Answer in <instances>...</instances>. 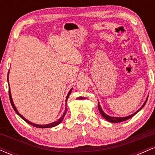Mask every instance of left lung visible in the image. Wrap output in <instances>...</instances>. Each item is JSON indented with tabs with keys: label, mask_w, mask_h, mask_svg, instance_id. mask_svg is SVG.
<instances>
[{
	"label": "left lung",
	"mask_w": 155,
	"mask_h": 155,
	"mask_svg": "<svg viewBox=\"0 0 155 155\" xmlns=\"http://www.w3.org/2000/svg\"><path fill=\"white\" fill-rule=\"evenodd\" d=\"M147 99H148V97H147V100L145 101L144 104H143V106H142L141 107H140V108H139V109L138 110V111H137L136 112H135V113H134V114H133L130 115V116H127V117H111V116H108V115L106 114V113H104V111H103V110H102V108H101V106H100V104H99V103H98V105H97V108H98V110H99V111H100L101 114L102 115V117H104V119H106V120H107V121H108V122H112V123H117V122H124V121H125V120H128V119L131 118V117H133V116H134L135 114H136L138 113V112L141 109V108H143V106H145L146 103H147Z\"/></svg>",
	"instance_id": "1"
}]
</instances>
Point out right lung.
<instances>
[{
	"label": "right lung",
	"mask_w": 155,
	"mask_h": 155,
	"mask_svg": "<svg viewBox=\"0 0 155 155\" xmlns=\"http://www.w3.org/2000/svg\"><path fill=\"white\" fill-rule=\"evenodd\" d=\"M8 73H9V71H8ZM7 80H8V78H7ZM8 88H9V90H8V94H9V99H10V102H11V104H12V107H13L14 110H15L16 113H17V114H18L19 116L22 119V120H24L25 121V122H27V123L30 124H31V125H33V127H38V128H50V127H55V126H57V125H58V124H59L60 123V122H62V121H63V118H64V117H65V114H66V111H67V107H65V112H64V113H63V116H62L61 117H60V118L59 119V120H57V121H55V122H51V123H49V124H37L32 123L31 122H30V121H28V120H26V119L24 117H22V115H21L19 113L18 111H17V108H16L15 106V104H14L13 100H12V95H11V92H10V87H9V86H8ZM72 89H73V88H72ZM72 89H71L70 91L68 92V95H67V97H66V100H65V101H66V104H65V106H66V104H67V101H68V98L69 95H70L71 92V91H72Z\"/></svg>",
	"instance_id": "1"
}]
</instances>
